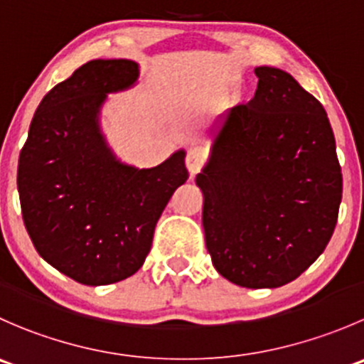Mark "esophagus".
<instances>
[{
    "label": "esophagus",
    "mask_w": 364,
    "mask_h": 364,
    "mask_svg": "<svg viewBox=\"0 0 364 364\" xmlns=\"http://www.w3.org/2000/svg\"><path fill=\"white\" fill-rule=\"evenodd\" d=\"M186 167H188L190 174H196V172H199L200 168H203L204 161H206V151H204V147L200 146H190L188 149H186Z\"/></svg>",
    "instance_id": "esophagus-1"
}]
</instances>
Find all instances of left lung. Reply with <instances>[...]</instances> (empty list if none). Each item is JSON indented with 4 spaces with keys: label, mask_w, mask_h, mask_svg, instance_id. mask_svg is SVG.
Masks as SVG:
<instances>
[{
    "label": "left lung",
    "mask_w": 364,
    "mask_h": 364,
    "mask_svg": "<svg viewBox=\"0 0 364 364\" xmlns=\"http://www.w3.org/2000/svg\"><path fill=\"white\" fill-rule=\"evenodd\" d=\"M254 73L256 94L229 110L196 181L218 274L243 288H277L327 247L343 179L322 103L284 70Z\"/></svg>",
    "instance_id": "left-lung-1"
}]
</instances>
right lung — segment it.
Returning <instances> with one entry per match:
<instances>
[{
    "label": "right lung",
    "mask_w": 364,
    "mask_h": 364,
    "mask_svg": "<svg viewBox=\"0 0 364 364\" xmlns=\"http://www.w3.org/2000/svg\"><path fill=\"white\" fill-rule=\"evenodd\" d=\"M136 77L132 60L81 65L41 101L19 154L17 190L35 249L87 287L117 283L142 267L161 211L188 179L185 151L135 168L108 149L100 108Z\"/></svg>",
    "instance_id": "add662e5"
}]
</instances>
